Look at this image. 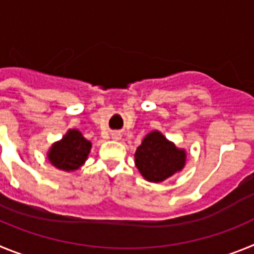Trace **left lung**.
Wrapping results in <instances>:
<instances>
[{
  "instance_id": "left-lung-1",
  "label": "left lung",
  "mask_w": 254,
  "mask_h": 254,
  "mask_svg": "<svg viewBox=\"0 0 254 254\" xmlns=\"http://www.w3.org/2000/svg\"><path fill=\"white\" fill-rule=\"evenodd\" d=\"M134 163L143 178L156 183L182 170L186 163V151L177 149L160 132L154 131L137 147Z\"/></svg>"
}]
</instances>
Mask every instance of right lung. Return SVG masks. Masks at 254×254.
Returning a JSON list of instances; mask_svg holds the SVG:
<instances>
[{
  "mask_svg": "<svg viewBox=\"0 0 254 254\" xmlns=\"http://www.w3.org/2000/svg\"><path fill=\"white\" fill-rule=\"evenodd\" d=\"M91 142L77 129H69L60 142H56L48 152V159L61 170H76L81 167L90 152Z\"/></svg>",
  "mask_w": 254,
  "mask_h": 254,
  "instance_id": "right-lung-1",
  "label": "right lung"
}]
</instances>
